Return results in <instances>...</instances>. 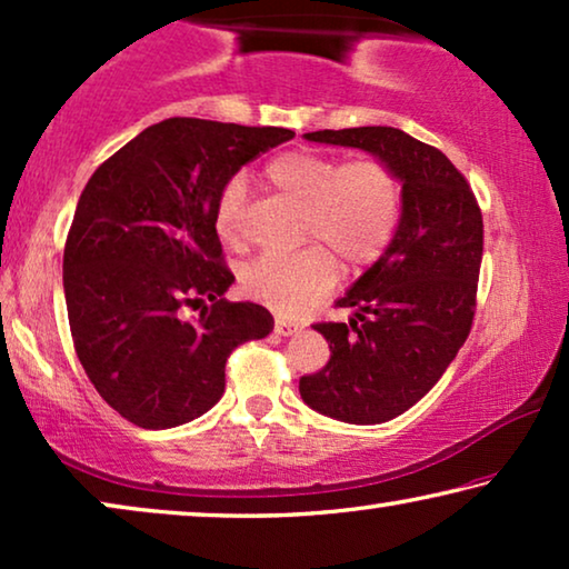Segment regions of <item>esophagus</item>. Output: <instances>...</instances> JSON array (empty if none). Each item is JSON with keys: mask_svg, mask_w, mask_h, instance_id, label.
<instances>
[{"mask_svg": "<svg viewBox=\"0 0 569 569\" xmlns=\"http://www.w3.org/2000/svg\"><path fill=\"white\" fill-rule=\"evenodd\" d=\"M274 331L279 333V337H292V333L298 331V323H292V321H287V318L277 316V321H274Z\"/></svg>", "mask_w": 569, "mask_h": 569, "instance_id": "obj_1", "label": "esophagus"}]
</instances>
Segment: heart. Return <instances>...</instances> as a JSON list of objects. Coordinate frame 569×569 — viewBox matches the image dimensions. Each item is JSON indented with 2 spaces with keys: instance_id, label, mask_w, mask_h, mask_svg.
Returning <instances> with one entry per match:
<instances>
[{
  "instance_id": "obj_1",
  "label": "heart",
  "mask_w": 569,
  "mask_h": 569,
  "mask_svg": "<svg viewBox=\"0 0 569 569\" xmlns=\"http://www.w3.org/2000/svg\"><path fill=\"white\" fill-rule=\"evenodd\" d=\"M267 181L300 204V230L325 246L292 253H263L243 271V290L282 313H298L337 282V256L345 269L376 261L391 243L401 217V178L383 160L341 166L321 152L292 150L263 168ZM246 183L230 178L214 204V228L224 243L243 238Z\"/></svg>"
}]
</instances>
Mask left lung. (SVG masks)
Here are the masks:
<instances>
[{
    "mask_svg": "<svg viewBox=\"0 0 569 569\" xmlns=\"http://www.w3.org/2000/svg\"><path fill=\"white\" fill-rule=\"evenodd\" d=\"M308 142L355 147L401 178V217L378 261L339 308L349 323H316L329 341L323 370L300 378L310 409L349 425H380L415 407L471 331L485 224L453 162L393 127L323 129Z\"/></svg>",
    "mask_w": 569,
    "mask_h": 569,
    "instance_id": "obj_1",
    "label": "left lung"
}]
</instances>
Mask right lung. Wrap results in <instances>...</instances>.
<instances>
[{"label": "right lung", "mask_w": 569, "mask_h": 569, "mask_svg": "<svg viewBox=\"0 0 569 569\" xmlns=\"http://www.w3.org/2000/svg\"><path fill=\"white\" fill-rule=\"evenodd\" d=\"M279 127L166 119L111 154L84 186L64 246V298L90 383L144 430L191 422L224 393V362L274 318L224 300L214 204ZM200 310L186 319L182 310Z\"/></svg>", "instance_id": "add662e5"}]
</instances>
